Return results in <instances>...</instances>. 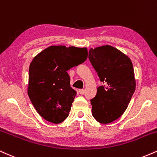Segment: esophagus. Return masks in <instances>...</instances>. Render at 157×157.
Segmentation results:
<instances>
[{
    "instance_id": "1",
    "label": "esophagus",
    "mask_w": 157,
    "mask_h": 157,
    "mask_svg": "<svg viewBox=\"0 0 157 157\" xmlns=\"http://www.w3.org/2000/svg\"><path fill=\"white\" fill-rule=\"evenodd\" d=\"M78 92H79V93L81 94V95H84V93H85V90H79Z\"/></svg>"
}]
</instances>
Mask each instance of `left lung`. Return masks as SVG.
Returning <instances> with one entry per match:
<instances>
[{"label": "left lung", "instance_id": "8db88e82", "mask_svg": "<svg viewBox=\"0 0 157 157\" xmlns=\"http://www.w3.org/2000/svg\"><path fill=\"white\" fill-rule=\"evenodd\" d=\"M89 59L105 85L97 89L92 99V114L98 122L109 123L118 119L128 107L135 91L132 60L111 45L90 48Z\"/></svg>", "mask_w": 157, "mask_h": 157}]
</instances>
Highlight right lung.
Here are the masks:
<instances>
[{
	"label": "right lung",
	"mask_w": 157,
	"mask_h": 157,
	"mask_svg": "<svg viewBox=\"0 0 157 157\" xmlns=\"http://www.w3.org/2000/svg\"><path fill=\"white\" fill-rule=\"evenodd\" d=\"M87 55L86 48L52 45L31 61L28 95L47 121L57 124L67 117L76 91L71 86L67 71L85 62Z\"/></svg>",
	"instance_id": "add662e5"
}]
</instances>
